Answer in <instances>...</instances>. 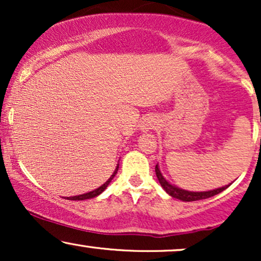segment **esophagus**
Returning <instances> with one entry per match:
<instances>
[{
	"mask_svg": "<svg viewBox=\"0 0 261 261\" xmlns=\"http://www.w3.org/2000/svg\"><path fill=\"white\" fill-rule=\"evenodd\" d=\"M157 125H158L157 119L153 118V116H147V118H145L142 121H141L140 130L142 131V133H148L149 130L154 128Z\"/></svg>",
	"mask_w": 261,
	"mask_h": 261,
	"instance_id": "obj_1",
	"label": "esophagus"
}]
</instances>
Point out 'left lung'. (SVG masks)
Instances as JSON below:
<instances>
[{"label":"left lung","mask_w":261,"mask_h":261,"mask_svg":"<svg viewBox=\"0 0 261 261\" xmlns=\"http://www.w3.org/2000/svg\"><path fill=\"white\" fill-rule=\"evenodd\" d=\"M154 170H155V175H157L162 188H163L170 196L181 200V201H197V200L208 199V197L217 195V194H220L221 191L226 190V189L229 187V185H226V187L218 188V189H215V190H210V191H188V190H184V189L175 187V185H172L170 182L167 181L166 178L162 175L161 170L158 168V164L155 166Z\"/></svg>","instance_id":"left-lung-1"}]
</instances>
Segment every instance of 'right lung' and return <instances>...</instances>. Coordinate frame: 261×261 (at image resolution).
Listing matches in <instances>:
<instances>
[{"mask_svg": "<svg viewBox=\"0 0 261 261\" xmlns=\"http://www.w3.org/2000/svg\"><path fill=\"white\" fill-rule=\"evenodd\" d=\"M118 169H119V166L116 167V169H115V170H114V173L112 174V176H110V178L108 179V180H107L106 182H104V184L101 185V187H99L98 189H95V190H93V191H89V193L82 194V195H79V196H71V197H67V199H68V200H79V201H81V200L92 199V197L98 196V195H99V194L103 193V191L106 190V189H107L108 185L110 184V181L113 180V178H114V176H115L116 173H118Z\"/></svg>", "mask_w": 261, "mask_h": 261, "instance_id": "1", "label": "right lung"}]
</instances>
